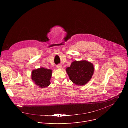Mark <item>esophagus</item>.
<instances>
[{
  "label": "esophagus",
  "instance_id": "esophagus-1",
  "mask_svg": "<svg viewBox=\"0 0 128 128\" xmlns=\"http://www.w3.org/2000/svg\"><path fill=\"white\" fill-rule=\"evenodd\" d=\"M57 68L58 69H61V68H62V65H60V64H58V65H57Z\"/></svg>",
  "mask_w": 128,
  "mask_h": 128
}]
</instances>
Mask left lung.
<instances>
[{
	"label": "left lung",
	"mask_w": 128,
	"mask_h": 128,
	"mask_svg": "<svg viewBox=\"0 0 128 128\" xmlns=\"http://www.w3.org/2000/svg\"><path fill=\"white\" fill-rule=\"evenodd\" d=\"M94 68L91 62L85 60L75 61L70 67L66 68V72L70 80L76 85H85L91 79Z\"/></svg>",
	"instance_id": "obj_1"
}]
</instances>
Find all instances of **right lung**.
I'll return each mask as SVG.
<instances>
[{"instance_id": "right-lung-1", "label": "right lung", "mask_w": 128, "mask_h": 128, "mask_svg": "<svg viewBox=\"0 0 128 128\" xmlns=\"http://www.w3.org/2000/svg\"><path fill=\"white\" fill-rule=\"evenodd\" d=\"M52 70L43 67L32 70L31 78L36 85L40 88H45L50 84Z\"/></svg>"}]
</instances>
